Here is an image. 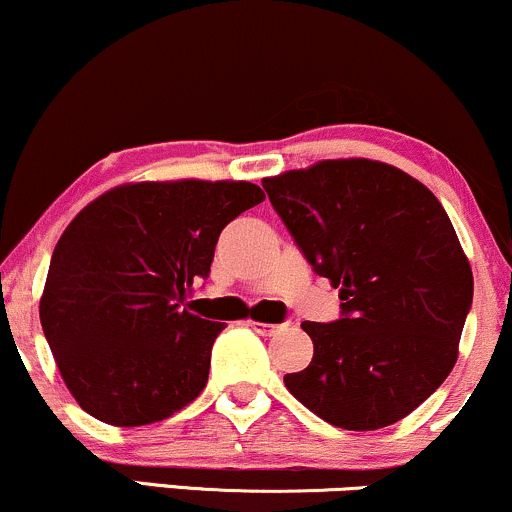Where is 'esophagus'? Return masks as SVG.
<instances>
[{
	"instance_id": "34e87169",
	"label": "esophagus",
	"mask_w": 512,
	"mask_h": 512,
	"mask_svg": "<svg viewBox=\"0 0 512 512\" xmlns=\"http://www.w3.org/2000/svg\"><path fill=\"white\" fill-rule=\"evenodd\" d=\"M250 327H252V330H255L257 334H262V337H272V334L279 332L284 325H267V322H250Z\"/></svg>"
}]
</instances>
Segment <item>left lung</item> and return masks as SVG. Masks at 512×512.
<instances>
[{
  "label": "left lung",
  "instance_id": "left-lung-1",
  "mask_svg": "<svg viewBox=\"0 0 512 512\" xmlns=\"http://www.w3.org/2000/svg\"><path fill=\"white\" fill-rule=\"evenodd\" d=\"M293 243L332 281L342 313L303 322L315 354L284 375L327 424L375 431L411 414L457 361L474 279L428 187L387 163L322 161L262 182Z\"/></svg>",
  "mask_w": 512,
  "mask_h": 512
}]
</instances>
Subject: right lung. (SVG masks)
Here are the masks:
<instances>
[{"label": "right lung", "mask_w": 512, "mask_h": 512, "mask_svg": "<svg viewBox=\"0 0 512 512\" xmlns=\"http://www.w3.org/2000/svg\"><path fill=\"white\" fill-rule=\"evenodd\" d=\"M252 182H139L69 223L50 260L40 322L79 407L113 426L163 421L209 378L223 322L190 313L223 228L260 204Z\"/></svg>", "instance_id": "obj_1"}]
</instances>
